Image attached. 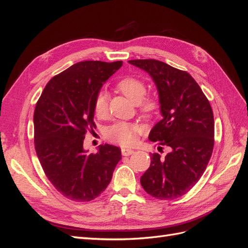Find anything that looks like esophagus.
Here are the masks:
<instances>
[{
    "label": "esophagus",
    "instance_id": "1",
    "mask_svg": "<svg viewBox=\"0 0 248 248\" xmlns=\"http://www.w3.org/2000/svg\"><path fill=\"white\" fill-rule=\"evenodd\" d=\"M121 152H122L123 156H129V155L134 153V151H133V150H131V149H122Z\"/></svg>",
    "mask_w": 248,
    "mask_h": 248
}]
</instances>
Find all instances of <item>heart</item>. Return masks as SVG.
<instances>
[{"mask_svg":"<svg viewBox=\"0 0 248 248\" xmlns=\"http://www.w3.org/2000/svg\"><path fill=\"white\" fill-rule=\"evenodd\" d=\"M117 88L131 102L134 104L140 103V111L144 116H151L157 108V102L154 99L144 98L147 92V85L144 80L132 77H126L119 80ZM93 109L95 116L98 119H103L108 116V93L106 91H101L96 96ZM138 132L139 127L137 125L119 122L109 127L107 131V138L111 142L127 147L131 146L136 141Z\"/></svg>","mask_w":248,"mask_h":248,"instance_id":"1","label":"heart"}]
</instances>
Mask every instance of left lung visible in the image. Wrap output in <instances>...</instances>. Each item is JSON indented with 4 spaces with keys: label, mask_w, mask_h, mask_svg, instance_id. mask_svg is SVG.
I'll list each match as a JSON object with an SVG mask.
<instances>
[{
    "label": "left lung",
    "mask_w": 248,
    "mask_h": 248,
    "mask_svg": "<svg viewBox=\"0 0 248 248\" xmlns=\"http://www.w3.org/2000/svg\"><path fill=\"white\" fill-rule=\"evenodd\" d=\"M150 74L159 95L162 119L149 140L169 148L161 158L153 153L150 168L140 177L147 193L159 200H175L188 192L204 174L214 147V117L209 100L186 71L158 60H130Z\"/></svg>",
    "instance_id": "1"
}]
</instances>
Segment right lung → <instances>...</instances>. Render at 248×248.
Wrapping results in <instances>:
<instances>
[{"mask_svg": "<svg viewBox=\"0 0 248 248\" xmlns=\"http://www.w3.org/2000/svg\"><path fill=\"white\" fill-rule=\"evenodd\" d=\"M122 61H84L52 78L34 111L35 150L50 183L71 201L89 202L109 184L121 150L100 145L88 153L84 140L92 132L94 100Z\"/></svg>", "mask_w": 248, "mask_h": 248, "instance_id": "1", "label": "right lung"}]
</instances>
